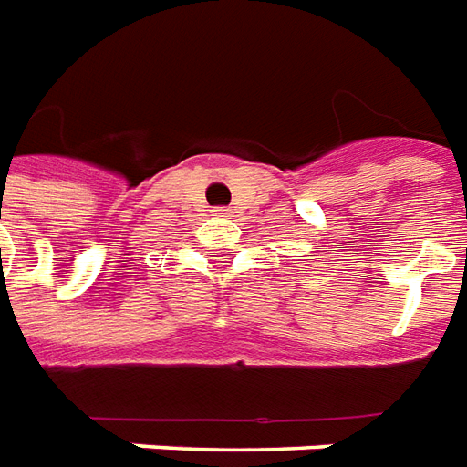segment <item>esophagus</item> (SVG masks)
<instances>
[{"instance_id": "obj_1", "label": "esophagus", "mask_w": 467, "mask_h": 467, "mask_svg": "<svg viewBox=\"0 0 467 467\" xmlns=\"http://www.w3.org/2000/svg\"><path fill=\"white\" fill-rule=\"evenodd\" d=\"M216 213H219V216H231V209H226V206H221V209H216Z\"/></svg>"}]
</instances>
